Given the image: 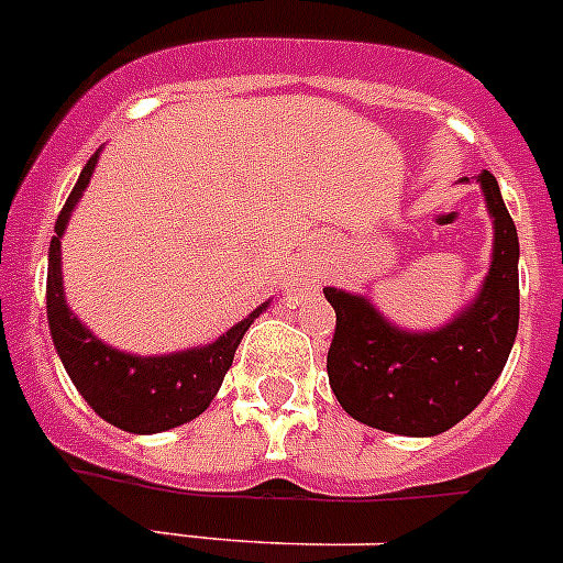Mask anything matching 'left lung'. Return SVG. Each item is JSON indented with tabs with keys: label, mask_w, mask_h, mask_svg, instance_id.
Listing matches in <instances>:
<instances>
[{
	"label": "left lung",
	"mask_w": 563,
	"mask_h": 563,
	"mask_svg": "<svg viewBox=\"0 0 563 563\" xmlns=\"http://www.w3.org/2000/svg\"><path fill=\"white\" fill-rule=\"evenodd\" d=\"M479 186L494 220V253L479 292L449 324L406 330L366 296L324 287L335 310L327 375L343 411L363 426L437 437L465 420L505 369L519 332V233L494 174L482 172Z\"/></svg>",
	"instance_id": "8db88e82"
}]
</instances>
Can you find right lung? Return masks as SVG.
<instances>
[{
  "label": "right lung",
  "mask_w": 563,
  "mask_h": 563,
  "mask_svg": "<svg viewBox=\"0 0 563 563\" xmlns=\"http://www.w3.org/2000/svg\"><path fill=\"white\" fill-rule=\"evenodd\" d=\"M101 157L98 148L84 166L76 188L69 191L62 213L56 220V236L47 253V321L49 335L56 343L69 380L78 395L92 406L98 417L129 431V434H161L191 422L211 406L220 391L228 369H231L236 346L251 324L271 307V298L245 316L217 341L191 346V350L168 352V355H132L114 350L92 330L84 327L81 318L67 307L62 278V236L73 217V208L84 197L89 177Z\"/></svg>",
  "instance_id": "add662e5"
}]
</instances>
